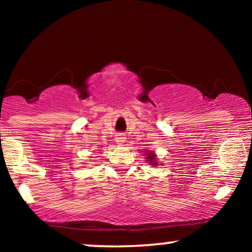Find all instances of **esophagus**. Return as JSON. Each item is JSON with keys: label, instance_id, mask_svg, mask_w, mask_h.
Masks as SVG:
<instances>
[{"label": "esophagus", "instance_id": "34e87169", "mask_svg": "<svg viewBox=\"0 0 252 252\" xmlns=\"http://www.w3.org/2000/svg\"><path fill=\"white\" fill-rule=\"evenodd\" d=\"M126 141V135L124 134H117L116 135V142L118 144H122Z\"/></svg>", "mask_w": 252, "mask_h": 252}]
</instances>
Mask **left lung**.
<instances>
[{
    "label": "left lung",
    "mask_w": 252,
    "mask_h": 252,
    "mask_svg": "<svg viewBox=\"0 0 252 252\" xmlns=\"http://www.w3.org/2000/svg\"><path fill=\"white\" fill-rule=\"evenodd\" d=\"M147 158H148V161H149L150 163L158 164V162H156V156H155L154 153L147 152Z\"/></svg>",
    "instance_id": "left-lung-1"
}]
</instances>
